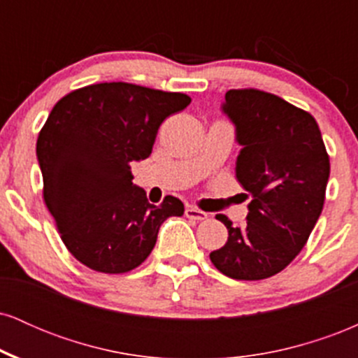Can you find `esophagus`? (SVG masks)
<instances>
[{
  "instance_id": "obj_1",
  "label": "esophagus",
  "mask_w": 358,
  "mask_h": 358,
  "mask_svg": "<svg viewBox=\"0 0 358 358\" xmlns=\"http://www.w3.org/2000/svg\"><path fill=\"white\" fill-rule=\"evenodd\" d=\"M185 215H187L188 219H192V220H205V219H207V213H205L203 210H199V208H195V207L185 208Z\"/></svg>"
}]
</instances>
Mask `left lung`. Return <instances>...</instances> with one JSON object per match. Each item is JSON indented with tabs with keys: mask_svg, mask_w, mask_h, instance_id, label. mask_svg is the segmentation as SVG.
Segmentation results:
<instances>
[{
	"mask_svg": "<svg viewBox=\"0 0 358 358\" xmlns=\"http://www.w3.org/2000/svg\"><path fill=\"white\" fill-rule=\"evenodd\" d=\"M224 113L236 124V175L250 196L248 224L227 227L210 261L225 276L259 281L281 273L305 248L323 210L330 158L315 117L274 94L232 89Z\"/></svg>",
	"mask_w": 358,
	"mask_h": 358,
	"instance_id": "left-lung-1",
	"label": "left lung"
}]
</instances>
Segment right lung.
Wrapping results in <instances>:
<instances>
[{
    "label": "right lung",
    "mask_w": 358,
    "mask_h": 358,
    "mask_svg": "<svg viewBox=\"0 0 358 358\" xmlns=\"http://www.w3.org/2000/svg\"><path fill=\"white\" fill-rule=\"evenodd\" d=\"M190 102L182 92L104 82L53 106L36 139L43 200L65 248L84 266L133 271L153 250L159 225L183 215L176 196L158 207L148 202L133 185L131 163L151 155L162 122Z\"/></svg>",
    "instance_id": "add662e5"
}]
</instances>
